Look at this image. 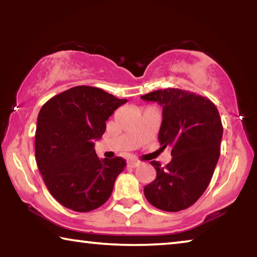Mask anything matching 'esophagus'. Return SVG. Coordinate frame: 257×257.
<instances>
[{
    "label": "esophagus",
    "instance_id": "obj_1",
    "mask_svg": "<svg viewBox=\"0 0 257 257\" xmlns=\"http://www.w3.org/2000/svg\"><path fill=\"white\" fill-rule=\"evenodd\" d=\"M127 165L130 168H136L139 165V161H136V160H130L127 162Z\"/></svg>",
    "mask_w": 257,
    "mask_h": 257
}]
</instances>
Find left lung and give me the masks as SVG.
Returning <instances> with one entry per match:
<instances>
[{"label":"left lung","instance_id":"8db88e82","mask_svg":"<svg viewBox=\"0 0 257 257\" xmlns=\"http://www.w3.org/2000/svg\"><path fill=\"white\" fill-rule=\"evenodd\" d=\"M142 99L162 106L159 142L171 147L172 160L156 170L154 181L145 186L147 201L156 208L178 212L202 196L219 161L223 127L216 106L210 99L177 88L159 89Z\"/></svg>","mask_w":257,"mask_h":257}]
</instances>
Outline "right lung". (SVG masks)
<instances>
[{"mask_svg":"<svg viewBox=\"0 0 257 257\" xmlns=\"http://www.w3.org/2000/svg\"><path fill=\"white\" fill-rule=\"evenodd\" d=\"M127 99L101 88L76 86L42 106L35 135V156L47 189L64 207L89 212L110 198L125 161L98 159L94 141L106 120Z\"/></svg>","mask_w":257,"mask_h":257,"instance_id":"1","label":"right lung"}]
</instances>
